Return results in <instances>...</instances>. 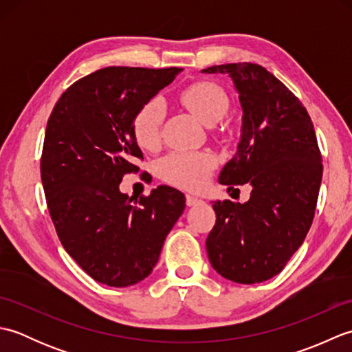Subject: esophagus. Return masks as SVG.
I'll list each match as a JSON object with an SVG mask.
<instances>
[{
    "mask_svg": "<svg viewBox=\"0 0 352 352\" xmlns=\"http://www.w3.org/2000/svg\"><path fill=\"white\" fill-rule=\"evenodd\" d=\"M201 203H203V199H199V198L193 197V195H186V204H188L189 207H193V206H199Z\"/></svg>",
    "mask_w": 352,
    "mask_h": 352,
    "instance_id": "esophagus-1",
    "label": "esophagus"
}]
</instances>
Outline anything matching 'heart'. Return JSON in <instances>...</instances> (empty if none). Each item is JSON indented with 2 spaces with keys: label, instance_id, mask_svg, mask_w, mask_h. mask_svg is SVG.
Masks as SVG:
<instances>
[{
  "label": "heart",
  "instance_id": "1",
  "mask_svg": "<svg viewBox=\"0 0 352 352\" xmlns=\"http://www.w3.org/2000/svg\"><path fill=\"white\" fill-rule=\"evenodd\" d=\"M183 106L204 125H212L227 113L228 98L210 81H197L178 94ZM166 107L162 98L148 100L133 118V136L144 149H154L160 142V130ZM212 155L206 153H172L160 160L159 174L168 183L184 189H198L213 169Z\"/></svg>",
  "mask_w": 352,
  "mask_h": 352
}]
</instances>
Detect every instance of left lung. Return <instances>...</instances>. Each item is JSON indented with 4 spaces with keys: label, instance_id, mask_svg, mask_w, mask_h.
Instances as JSON below:
<instances>
[{
    "label": "left lung",
    "instance_id": "left-lung-1",
    "mask_svg": "<svg viewBox=\"0 0 352 352\" xmlns=\"http://www.w3.org/2000/svg\"><path fill=\"white\" fill-rule=\"evenodd\" d=\"M201 72L227 74L242 107L237 151L219 183L252 188L243 204L214 201L207 256L230 281H266L302 245L315 216L322 182L315 129L301 101L263 66L227 63Z\"/></svg>",
    "mask_w": 352,
    "mask_h": 352
}]
</instances>
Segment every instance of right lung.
I'll list each match as a JSON object with an SVG mask.
<instances>
[{"instance_id":"obj_1","label":"right lung","mask_w":352,"mask_h":352,"mask_svg":"<svg viewBox=\"0 0 352 352\" xmlns=\"http://www.w3.org/2000/svg\"><path fill=\"white\" fill-rule=\"evenodd\" d=\"M180 71L109 66L66 89L48 119L41 177L51 219L66 252L106 286L146 278L184 210V193L169 186L134 204L119 190L142 159L134 115Z\"/></svg>"}]
</instances>
